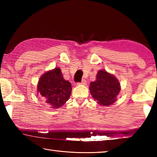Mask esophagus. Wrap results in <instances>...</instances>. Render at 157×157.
I'll list each match as a JSON object with an SVG mask.
<instances>
[{
    "mask_svg": "<svg viewBox=\"0 0 157 157\" xmlns=\"http://www.w3.org/2000/svg\"><path fill=\"white\" fill-rule=\"evenodd\" d=\"M86 84H87V82H86V79H83V80L81 82V83H79V84H78V85H79V84H82V85H86Z\"/></svg>",
    "mask_w": 157,
    "mask_h": 157,
    "instance_id": "esophagus-1",
    "label": "esophagus"
}]
</instances>
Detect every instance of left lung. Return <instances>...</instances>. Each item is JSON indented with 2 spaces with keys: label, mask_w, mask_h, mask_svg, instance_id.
<instances>
[{
  "label": "left lung",
  "mask_w": 157,
  "mask_h": 157,
  "mask_svg": "<svg viewBox=\"0 0 157 157\" xmlns=\"http://www.w3.org/2000/svg\"><path fill=\"white\" fill-rule=\"evenodd\" d=\"M90 92L98 104L102 106L112 105L117 101L120 92V83L115 77L105 70H100L96 79L90 84Z\"/></svg>",
  "instance_id": "1"
}]
</instances>
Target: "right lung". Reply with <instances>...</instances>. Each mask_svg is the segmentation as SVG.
Instances as JSON below:
<instances>
[{
  "label": "right lung",
  "mask_w": 157,
  "mask_h": 157,
  "mask_svg": "<svg viewBox=\"0 0 157 157\" xmlns=\"http://www.w3.org/2000/svg\"><path fill=\"white\" fill-rule=\"evenodd\" d=\"M38 93L46 99L51 108L58 109L68 101L71 93V85L63 78L59 67L44 73L38 84Z\"/></svg>",
  "instance_id": "1"
}]
</instances>
